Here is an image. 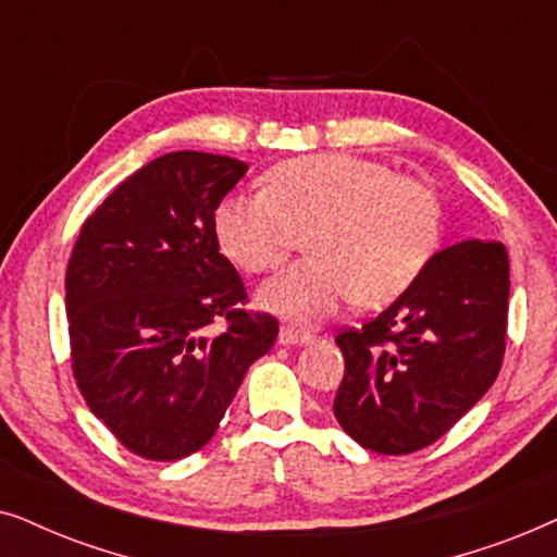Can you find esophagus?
Here are the masks:
<instances>
[{"label": "esophagus", "instance_id": "esophagus-1", "mask_svg": "<svg viewBox=\"0 0 557 557\" xmlns=\"http://www.w3.org/2000/svg\"><path fill=\"white\" fill-rule=\"evenodd\" d=\"M280 346H308L313 344V336L310 333H302V331H295V329H280Z\"/></svg>", "mask_w": 557, "mask_h": 557}]
</instances>
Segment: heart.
<instances>
[{"label":"heart","mask_w":557,"mask_h":557,"mask_svg":"<svg viewBox=\"0 0 557 557\" xmlns=\"http://www.w3.org/2000/svg\"><path fill=\"white\" fill-rule=\"evenodd\" d=\"M221 249L247 272L285 264L310 234L300 262L259 290V306L293 325H318L348 298L376 308L410 287L438 247L441 203L425 183L387 162L348 152L280 162L270 188L239 190L213 216Z\"/></svg>","instance_id":"obj_1"}]
</instances>
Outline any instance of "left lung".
Segmentation results:
<instances>
[{"label": "left lung", "mask_w": 557, "mask_h": 557, "mask_svg": "<svg viewBox=\"0 0 557 557\" xmlns=\"http://www.w3.org/2000/svg\"><path fill=\"white\" fill-rule=\"evenodd\" d=\"M509 259L499 242L435 251L380 315L336 344L346 374L333 414L361 448L403 456L448 433L499 374Z\"/></svg>", "instance_id": "1"}]
</instances>
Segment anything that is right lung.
<instances>
[{
	"instance_id": "right-lung-1",
	"label": "right lung",
	"mask_w": 557,
	"mask_h": 557,
	"mask_svg": "<svg viewBox=\"0 0 557 557\" xmlns=\"http://www.w3.org/2000/svg\"><path fill=\"white\" fill-rule=\"evenodd\" d=\"M244 173V162L221 154H162L111 193L73 247L65 313L78 389L150 461L203 448L277 338L274 318L236 308L244 285L213 226ZM216 317L230 331L209 337Z\"/></svg>"
}]
</instances>
